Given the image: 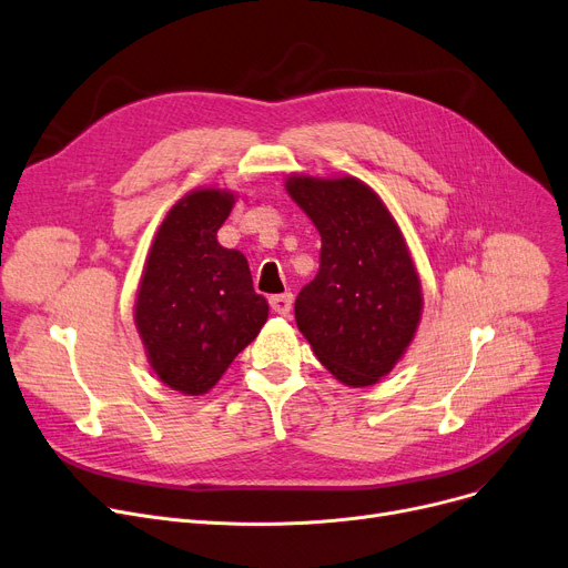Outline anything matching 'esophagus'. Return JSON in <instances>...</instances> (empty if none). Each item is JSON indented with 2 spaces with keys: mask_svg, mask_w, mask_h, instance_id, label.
<instances>
[{
  "mask_svg": "<svg viewBox=\"0 0 568 568\" xmlns=\"http://www.w3.org/2000/svg\"><path fill=\"white\" fill-rule=\"evenodd\" d=\"M271 307H273L275 314L288 316V314H291V307H293V295H291V293L273 295V297H271Z\"/></svg>",
  "mask_w": 568,
  "mask_h": 568,
  "instance_id": "1",
  "label": "esophagus"
}]
</instances>
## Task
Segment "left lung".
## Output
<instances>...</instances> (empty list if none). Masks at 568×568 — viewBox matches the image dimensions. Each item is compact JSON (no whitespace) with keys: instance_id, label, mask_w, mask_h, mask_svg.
I'll use <instances>...</instances> for the list:
<instances>
[{"instance_id":"1","label":"left lung","mask_w":568,"mask_h":568,"mask_svg":"<svg viewBox=\"0 0 568 568\" xmlns=\"http://www.w3.org/2000/svg\"><path fill=\"white\" fill-rule=\"evenodd\" d=\"M284 187L321 233L318 275L295 323L325 369L372 387L404 359L424 312L422 280L381 194L351 174H288Z\"/></svg>"}]
</instances>
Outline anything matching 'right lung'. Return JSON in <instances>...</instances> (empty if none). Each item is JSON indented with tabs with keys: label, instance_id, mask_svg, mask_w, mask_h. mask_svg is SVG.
<instances>
[{
	"label": "right lung",
	"instance_id": "obj_1",
	"mask_svg": "<svg viewBox=\"0 0 568 568\" xmlns=\"http://www.w3.org/2000/svg\"><path fill=\"white\" fill-rule=\"evenodd\" d=\"M239 194L196 187L170 209L149 247L135 327L151 372L185 396H204L268 321L243 252L217 243Z\"/></svg>",
	"mask_w": 568,
	"mask_h": 568
}]
</instances>
